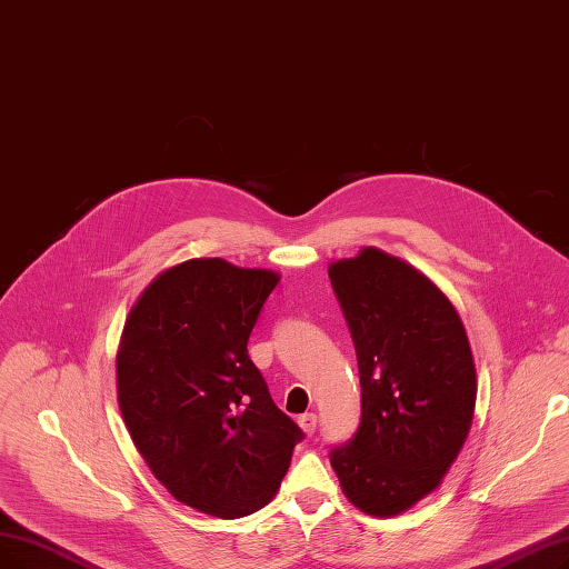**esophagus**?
I'll list each match as a JSON object with an SVG mask.
<instances>
[{
	"mask_svg": "<svg viewBox=\"0 0 569 569\" xmlns=\"http://www.w3.org/2000/svg\"><path fill=\"white\" fill-rule=\"evenodd\" d=\"M298 423H300V428H302L307 435H313V432H316V426H318V416H316V413H302V416L298 418Z\"/></svg>",
	"mask_w": 569,
	"mask_h": 569,
	"instance_id": "34e87169",
	"label": "esophagus"
}]
</instances>
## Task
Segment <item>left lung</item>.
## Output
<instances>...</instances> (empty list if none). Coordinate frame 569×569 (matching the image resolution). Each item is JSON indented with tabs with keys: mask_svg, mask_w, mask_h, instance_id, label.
Here are the masks:
<instances>
[{
	"mask_svg": "<svg viewBox=\"0 0 569 569\" xmlns=\"http://www.w3.org/2000/svg\"><path fill=\"white\" fill-rule=\"evenodd\" d=\"M360 372V426L330 451L343 496L398 516L432 492L472 426L477 372L453 305L400 258L367 246L328 269Z\"/></svg>",
	"mask_w": 569,
	"mask_h": 569,
	"instance_id": "8db88e82",
	"label": "left lung"
}]
</instances>
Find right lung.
<instances>
[{
	"instance_id": "obj_1",
	"label": "right lung",
	"mask_w": 569,
	"mask_h": 569,
	"mask_svg": "<svg viewBox=\"0 0 569 569\" xmlns=\"http://www.w3.org/2000/svg\"><path fill=\"white\" fill-rule=\"evenodd\" d=\"M277 283L269 269L186 260L151 281L122 328V421L156 479L209 516L262 509L305 439L246 349Z\"/></svg>"
}]
</instances>
